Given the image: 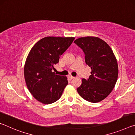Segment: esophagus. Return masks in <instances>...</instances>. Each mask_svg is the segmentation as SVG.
Wrapping results in <instances>:
<instances>
[{
  "mask_svg": "<svg viewBox=\"0 0 135 135\" xmlns=\"http://www.w3.org/2000/svg\"><path fill=\"white\" fill-rule=\"evenodd\" d=\"M68 78L70 80H72V79H73L74 78V77L72 76L71 75H68Z\"/></svg>",
  "mask_w": 135,
  "mask_h": 135,
  "instance_id": "obj_1",
  "label": "esophagus"
}]
</instances>
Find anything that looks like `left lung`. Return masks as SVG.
Masks as SVG:
<instances>
[{
  "mask_svg": "<svg viewBox=\"0 0 135 135\" xmlns=\"http://www.w3.org/2000/svg\"><path fill=\"white\" fill-rule=\"evenodd\" d=\"M74 42L83 50L86 64L91 68V75L88 79H82L77 92L89 102L101 101L111 92L117 80L115 56L109 46L98 37H80Z\"/></svg>",
  "mask_w": 135,
  "mask_h": 135,
  "instance_id": "8db88e82",
  "label": "left lung"
}]
</instances>
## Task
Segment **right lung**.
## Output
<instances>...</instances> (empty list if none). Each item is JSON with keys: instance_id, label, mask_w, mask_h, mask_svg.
I'll return each mask as SVG.
<instances>
[{"instance_id": "add662e5", "label": "right lung", "mask_w": 135, "mask_h": 135, "mask_svg": "<svg viewBox=\"0 0 135 135\" xmlns=\"http://www.w3.org/2000/svg\"><path fill=\"white\" fill-rule=\"evenodd\" d=\"M74 38L46 37L30 51L24 65V78L28 89L38 101L50 104L61 98L68 84L67 78L56 75L52 70Z\"/></svg>"}]
</instances>
